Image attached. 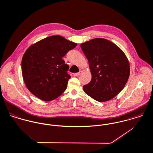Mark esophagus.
Returning <instances> with one entry per match:
<instances>
[{"mask_svg":"<svg viewBox=\"0 0 153 153\" xmlns=\"http://www.w3.org/2000/svg\"><path fill=\"white\" fill-rule=\"evenodd\" d=\"M81 73H82V71H79V72L75 73V76H78V75H79Z\"/></svg>","mask_w":153,"mask_h":153,"instance_id":"esophagus-1","label":"esophagus"}]
</instances>
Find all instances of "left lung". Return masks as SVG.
<instances>
[{
    "label": "left lung",
    "mask_w": 153,
    "mask_h": 153,
    "mask_svg": "<svg viewBox=\"0 0 153 153\" xmlns=\"http://www.w3.org/2000/svg\"><path fill=\"white\" fill-rule=\"evenodd\" d=\"M87 58L92 78L84 85V92L99 102L110 100L125 86L130 74L129 61L119 47L97 38L81 45Z\"/></svg>",
    "instance_id": "8db88e82"
}]
</instances>
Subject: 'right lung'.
<instances>
[{"label":"right lung","instance_id":"add662e5","mask_svg":"<svg viewBox=\"0 0 153 153\" xmlns=\"http://www.w3.org/2000/svg\"><path fill=\"white\" fill-rule=\"evenodd\" d=\"M76 43L60 36L45 38L31 46L21 62L24 82L29 91L40 100L49 102L66 89L71 78L69 66L62 57Z\"/></svg>","mask_w":153,"mask_h":153}]
</instances>
